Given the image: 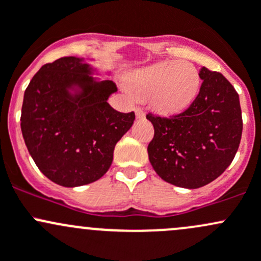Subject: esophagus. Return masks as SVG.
I'll return each instance as SVG.
<instances>
[{"label": "esophagus", "mask_w": 261, "mask_h": 261, "mask_svg": "<svg viewBox=\"0 0 261 261\" xmlns=\"http://www.w3.org/2000/svg\"><path fill=\"white\" fill-rule=\"evenodd\" d=\"M136 117L137 118H143L144 117V111L141 107H136Z\"/></svg>", "instance_id": "obj_1"}]
</instances>
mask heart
I'll return each mask as SVG.
<instances>
[{
	"label": "heart",
	"instance_id": "1",
	"mask_svg": "<svg viewBox=\"0 0 261 261\" xmlns=\"http://www.w3.org/2000/svg\"><path fill=\"white\" fill-rule=\"evenodd\" d=\"M200 74L189 61H166L134 71L129 89L139 98H149L160 114H176L187 108L200 89Z\"/></svg>",
	"mask_w": 261,
	"mask_h": 261
}]
</instances>
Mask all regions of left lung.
I'll return each mask as SVG.
<instances>
[{"instance_id": "obj_1", "label": "left lung", "mask_w": 261, "mask_h": 261, "mask_svg": "<svg viewBox=\"0 0 261 261\" xmlns=\"http://www.w3.org/2000/svg\"><path fill=\"white\" fill-rule=\"evenodd\" d=\"M200 93L185 112L165 118L148 113L154 128L148 144L153 170L168 184L198 189L232 162L243 133L239 94L217 71L201 68Z\"/></svg>"}]
</instances>
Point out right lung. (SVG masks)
Masks as SVG:
<instances>
[{
	"mask_svg": "<svg viewBox=\"0 0 261 261\" xmlns=\"http://www.w3.org/2000/svg\"><path fill=\"white\" fill-rule=\"evenodd\" d=\"M83 59L45 64L26 88L21 130L39 170L55 184L76 187L107 173L117 142L129 130L134 112L108 103L112 80H96Z\"/></svg>",
	"mask_w": 261,
	"mask_h": 261,
	"instance_id": "right-lung-1",
	"label": "right lung"
}]
</instances>
